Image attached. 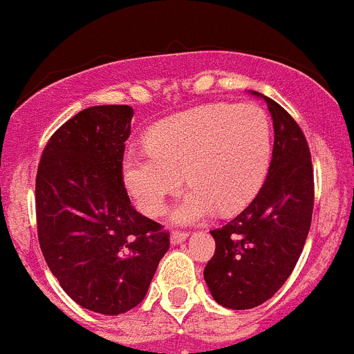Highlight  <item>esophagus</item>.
<instances>
[{"mask_svg":"<svg viewBox=\"0 0 354 354\" xmlns=\"http://www.w3.org/2000/svg\"><path fill=\"white\" fill-rule=\"evenodd\" d=\"M187 236H189L187 232H180V230H174L172 236H170V243H172L174 246H176V244L184 243V241L187 239Z\"/></svg>","mask_w":354,"mask_h":354,"instance_id":"34e87169","label":"esophagus"}]
</instances>
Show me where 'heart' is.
<instances>
[{"label": "heart", "mask_w": 354, "mask_h": 354, "mask_svg": "<svg viewBox=\"0 0 354 354\" xmlns=\"http://www.w3.org/2000/svg\"><path fill=\"white\" fill-rule=\"evenodd\" d=\"M272 129L254 104H206L160 124L148 148L124 156V182L138 208L158 215L180 185L191 187L170 212L176 223H196L213 212L230 215L257 196L268 172Z\"/></svg>", "instance_id": "b5f03b06"}]
</instances>
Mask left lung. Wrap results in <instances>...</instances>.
<instances>
[{"instance_id":"1","label":"left lung","mask_w":354,"mask_h":354,"mask_svg":"<svg viewBox=\"0 0 354 354\" xmlns=\"http://www.w3.org/2000/svg\"><path fill=\"white\" fill-rule=\"evenodd\" d=\"M274 120L267 178L234 220L212 230L216 250L205 268L213 299L250 310L270 299L295 270L311 225L313 169L308 142L295 118L263 94Z\"/></svg>"}]
</instances>
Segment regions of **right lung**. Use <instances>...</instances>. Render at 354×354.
Wrapping results in <instances>:
<instances>
[{"label": "right lung", "instance_id": "1", "mask_svg": "<svg viewBox=\"0 0 354 354\" xmlns=\"http://www.w3.org/2000/svg\"><path fill=\"white\" fill-rule=\"evenodd\" d=\"M134 110L79 111L44 148L36 177L37 236L51 274L77 304L120 315L145 299L169 232L131 205L122 180Z\"/></svg>", "mask_w": 354, "mask_h": 354}]
</instances>
